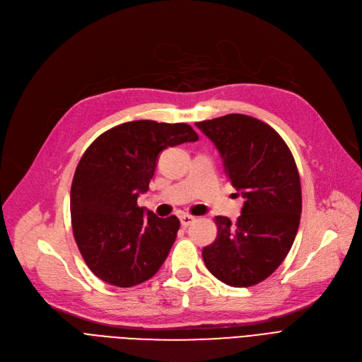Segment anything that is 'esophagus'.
Segmentation results:
<instances>
[{
	"label": "esophagus",
	"mask_w": 362,
	"mask_h": 362,
	"mask_svg": "<svg viewBox=\"0 0 362 362\" xmlns=\"http://www.w3.org/2000/svg\"><path fill=\"white\" fill-rule=\"evenodd\" d=\"M195 221V217L194 216H189V214H182L180 216V224L183 227H187L189 224H192Z\"/></svg>",
	"instance_id": "1"
}]
</instances>
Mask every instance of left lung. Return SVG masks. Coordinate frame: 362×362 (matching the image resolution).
Segmentation results:
<instances>
[{"instance_id": "obj_1", "label": "left lung", "mask_w": 362, "mask_h": 362, "mask_svg": "<svg viewBox=\"0 0 362 362\" xmlns=\"http://www.w3.org/2000/svg\"><path fill=\"white\" fill-rule=\"evenodd\" d=\"M195 124L218 149L245 199L235 224L216 217L217 238L202 250L204 262L229 286H254L277 270L298 232L302 192L293 156L273 127L245 114Z\"/></svg>"}]
</instances>
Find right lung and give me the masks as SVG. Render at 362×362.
<instances>
[{"mask_svg": "<svg viewBox=\"0 0 362 362\" xmlns=\"http://www.w3.org/2000/svg\"><path fill=\"white\" fill-rule=\"evenodd\" d=\"M198 141L186 123L127 122L95 139L76 167L70 214L74 240L101 280L132 288L154 276L175 243L180 221L138 206L167 146Z\"/></svg>", "mask_w": 362, "mask_h": 362, "instance_id": "right-lung-1", "label": "right lung"}]
</instances>
